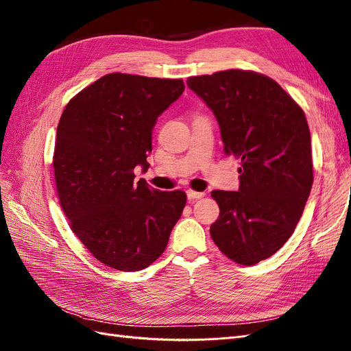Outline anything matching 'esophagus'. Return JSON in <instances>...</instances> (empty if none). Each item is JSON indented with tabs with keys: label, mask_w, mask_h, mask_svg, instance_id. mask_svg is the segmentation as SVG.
<instances>
[{
	"label": "esophagus",
	"mask_w": 351,
	"mask_h": 351,
	"mask_svg": "<svg viewBox=\"0 0 351 351\" xmlns=\"http://www.w3.org/2000/svg\"><path fill=\"white\" fill-rule=\"evenodd\" d=\"M186 193H187V199H189V200H196V199H200V197L205 196V193L195 192V190H187Z\"/></svg>",
	"instance_id": "obj_1"
}]
</instances>
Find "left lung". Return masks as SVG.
<instances>
[{
  "label": "left lung",
  "instance_id": "obj_1",
  "mask_svg": "<svg viewBox=\"0 0 351 351\" xmlns=\"http://www.w3.org/2000/svg\"><path fill=\"white\" fill-rule=\"evenodd\" d=\"M214 112L224 152L240 159L239 192L214 190L219 218L210 237L227 258L256 265L280 250L299 222L313 183L303 110L259 73L227 70L187 79Z\"/></svg>",
  "mask_w": 351,
  "mask_h": 351
}]
</instances>
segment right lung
I'll use <instances>...</instances> for the list:
<instances>
[{
  "instance_id": "add662e5",
  "label": "right lung",
  "mask_w": 351,
  "mask_h": 351,
  "mask_svg": "<svg viewBox=\"0 0 351 351\" xmlns=\"http://www.w3.org/2000/svg\"><path fill=\"white\" fill-rule=\"evenodd\" d=\"M184 92L182 79L111 73L79 92L57 127L54 174L74 234L110 268L145 269L164 253L186 193L159 192L145 173L158 117Z\"/></svg>"
}]
</instances>
